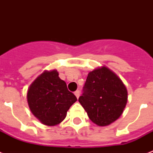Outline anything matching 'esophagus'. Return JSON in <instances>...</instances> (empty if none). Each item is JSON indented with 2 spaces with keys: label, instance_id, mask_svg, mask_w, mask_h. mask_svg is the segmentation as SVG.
Wrapping results in <instances>:
<instances>
[{
  "label": "esophagus",
  "instance_id": "obj_1",
  "mask_svg": "<svg viewBox=\"0 0 153 153\" xmlns=\"http://www.w3.org/2000/svg\"><path fill=\"white\" fill-rule=\"evenodd\" d=\"M74 95L76 96L77 98H79V95H80V92H79V91H76L75 92H74Z\"/></svg>",
  "mask_w": 153,
  "mask_h": 153
}]
</instances>
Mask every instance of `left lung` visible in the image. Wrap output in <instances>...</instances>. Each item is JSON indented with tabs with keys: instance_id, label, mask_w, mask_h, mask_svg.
Here are the masks:
<instances>
[{
	"instance_id": "1",
	"label": "left lung",
	"mask_w": 153,
	"mask_h": 153,
	"mask_svg": "<svg viewBox=\"0 0 153 153\" xmlns=\"http://www.w3.org/2000/svg\"><path fill=\"white\" fill-rule=\"evenodd\" d=\"M83 91L79 102L89 118L98 126H109L117 120L128 101L125 84L105 66L89 72Z\"/></svg>"
}]
</instances>
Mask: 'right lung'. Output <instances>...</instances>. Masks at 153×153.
Returning a JSON list of instances; mask_svg holds the SVG:
<instances>
[{
    "label": "right lung",
    "instance_id": "right-lung-1",
    "mask_svg": "<svg viewBox=\"0 0 153 153\" xmlns=\"http://www.w3.org/2000/svg\"><path fill=\"white\" fill-rule=\"evenodd\" d=\"M27 104L33 115L42 124L54 126L61 123L77 98L67 90V84L56 70L44 71L30 85Z\"/></svg>",
    "mask_w": 153,
    "mask_h": 153
}]
</instances>
